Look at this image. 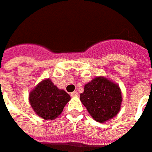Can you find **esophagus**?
<instances>
[{"mask_svg":"<svg viewBox=\"0 0 152 152\" xmlns=\"http://www.w3.org/2000/svg\"><path fill=\"white\" fill-rule=\"evenodd\" d=\"M79 96V93H78L77 91H73V92L71 93V96L75 97V96Z\"/></svg>","mask_w":152,"mask_h":152,"instance_id":"esophagus-1","label":"esophagus"}]
</instances>
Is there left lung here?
<instances>
[{
    "mask_svg": "<svg viewBox=\"0 0 152 152\" xmlns=\"http://www.w3.org/2000/svg\"><path fill=\"white\" fill-rule=\"evenodd\" d=\"M80 101L94 119L104 123L118 113L122 94L118 85L106 78L97 77L85 85Z\"/></svg>",
    "mask_w": 152,
    "mask_h": 152,
    "instance_id": "obj_1",
    "label": "left lung"
}]
</instances>
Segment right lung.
<instances>
[{
    "label": "right lung",
    "mask_w": 152,
    "mask_h": 152,
    "mask_svg": "<svg viewBox=\"0 0 152 152\" xmlns=\"http://www.w3.org/2000/svg\"><path fill=\"white\" fill-rule=\"evenodd\" d=\"M69 101L70 96L67 92L59 90L49 79L40 82L29 94V102L34 111L46 120L57 118Z\"/></svg>",
    "instance_id": "obj_1"
}]
</instances>
